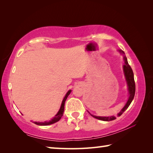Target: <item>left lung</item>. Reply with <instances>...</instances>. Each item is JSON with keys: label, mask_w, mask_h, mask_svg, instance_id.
I'll list each match as a JSON object with an SVG mask.
<instances>
[{"label": "left lung", "mask_w": 153, "mask_h": 153, "mask_svg": "<svg viewBox=\"0 0 153 153\" xmlns=\"http://www.w3.org/2000/svg\"><path fill=\"white\" fill-rule=\"evenodd\" d=\"M120 53H122L123 55L125 54L124 52L122 50H119ZM124 61H125V64L123 65V71H124V74L126 78L127 83H128V89H129V97L128 102L126 104L125 106L122 109L121 111L118 114V116H120L124 112L125 110L128 108L129 106L130 105L131 102H132L133 99L134 98L135 96V83L134 81V72H133V70L131 69V66H129L128 60H127V58L124 56ZM93 117L95 118H97L100 120H103V121H111V120H115L116 118L115 116H110V117H102V116H96L91 114Z\"/></svg>", "instance_id": "1"}]
</instances>
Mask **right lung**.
I'll list each match as a JSON object with an SVG mask.
<instances>
[{"label":"right lung","mask_w":153,"mask_h":153,"mask_svg":"<svg viewBox=\"0 0 153 153\" xmlns=\"http://www.w3.org/2000/svg\"><path fill=\"white\" fill-rule=\"evenodd\" d=\"M71 91L70 90L68 91V93H66V95H65L64 98L62 100V105L60 106V108L59 110V111L56 114V115L55 116V117L52 119L51 120H49V121L48 122H35L34 123L35 124L39 125V126H48V125H51V124H53L54 123H56L57 122L59 121L60 120V118H62V116H63V113H64V104H65V101H66V100L67 99V97H68V95H70V93H71Z\"/></svg>","instance_id":"right-lung-1"}]
</instances>
